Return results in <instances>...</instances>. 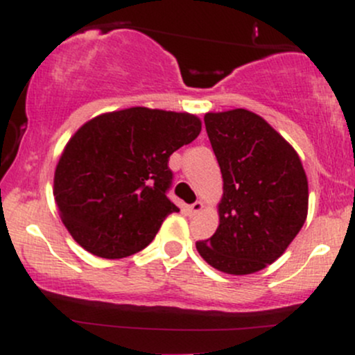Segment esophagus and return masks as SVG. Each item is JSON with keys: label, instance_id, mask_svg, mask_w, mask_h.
<instances>
[{"label": "esophagus", "instance_id": "esophagus-1", "mask_svg": "<svg viewBox=\"0 0 355 355\" xmlns=\"http://www.w3.org/2000/svg\"><path fill=\"white\" fill-rule=\"evenodd\" d=\"M202 209H203L202 202H195V203H191V205H189V211L191 215H197L198 211H202Z\"/></svg>", "mask_w": 355, "mask_h": 355}]
</instances>
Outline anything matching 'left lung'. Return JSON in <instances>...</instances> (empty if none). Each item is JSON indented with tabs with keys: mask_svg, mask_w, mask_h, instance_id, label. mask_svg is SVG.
<instances>
[{
	"mask_svg": "<svg viewBox=\"0 0 355 355\" xmlns=\"http://www.w3.org/2000/svg\"><path fill=\"white\" fill-rule=\"evenodd\" d=\"M203 120L223 197L218 229L197 250L220 272L254 274L275 262L302 229L307 177L295 150L262 116L237 108Z\"/></svg>",
	"mask_w": 355,
	"mask_h": 355,
	"instance_id": "1",
	"label": "left lung"
}]
</instances>
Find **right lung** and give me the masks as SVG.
<instances>
[{
  "label": "right lung",
  "mask_w": 355,
  "mask_h": 355,
  "mask_svg": "<svg viewBox=\"0 0 355 355\" xmlns=\"http://www.w3.org/2000/svg\"><path fill=\"white\" fill-rule=\"evenodd\" d=\"M200 130L195 115L144 107L87 121L55 172L53 195L71 237L103 259L148 245L166 215L178 211L166 195L173 182L170 155Z\"/></svg>",
  "instance_id": "right-lung-1"
}]
</instances>
